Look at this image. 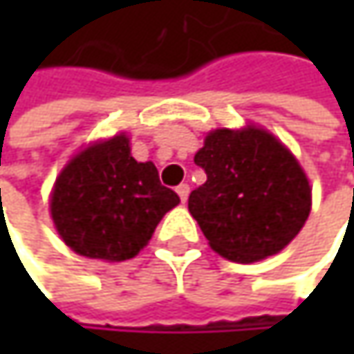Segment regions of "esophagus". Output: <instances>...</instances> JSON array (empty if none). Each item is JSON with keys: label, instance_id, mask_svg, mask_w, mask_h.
Here are the masks:
<instances>
[{"label": "esophagus", "instance_id": "obj_1", "mask_svg": "<svg viewBox=\"0 0 354 354\" xmlns=\"http://www.w3.org/2000/svg\"><path fill=\"white\" fill-rule=\"evenodd\" d=\"M176 192L178 196H180V201L186 203V198H188V194H190V186H188V184H180L176 188Z\"/></svg>", "mask_w": 354, "mask_h": 354}]
</instances>
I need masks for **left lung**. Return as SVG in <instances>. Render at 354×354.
<instances>
[{
    "label": "left lung",
    "instance_id": "obj_1",
    "mask_svg": "<svg viewBox=\"0 0 354 354\" xmlns=\"http://www.w3.org/2000/svg\"><path fill=\"white\" fill-rule=\"evenodd\" d=\"M194 164L207 182L188 211L209 246L234 262H258L287 246L308 221L312 188L295 156L268 131L215 129Z\"/></svg>",
    "mask_w": 354,
    "mask_h": 354
}]
</instances>
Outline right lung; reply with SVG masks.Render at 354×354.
Instances as JSON below:
<instances>
[{
  "instance_id": "1",
  "label": "right lung",
  "mask_w": 354,
  "mask_h": 354,
  "mask_svg": "<svg viewBox=\"0 0 354 354\" xmlns=\"http://www.w3.org/2000/svg\"><path fill=\"white\" fill-rule=\"evenodd\" d=\"M180 203L151 162L131 156L124 133L82 149L55 182L53 223L86 258L129 260L147 246L162 217Z\"/></svg>"
}]
</instances>
